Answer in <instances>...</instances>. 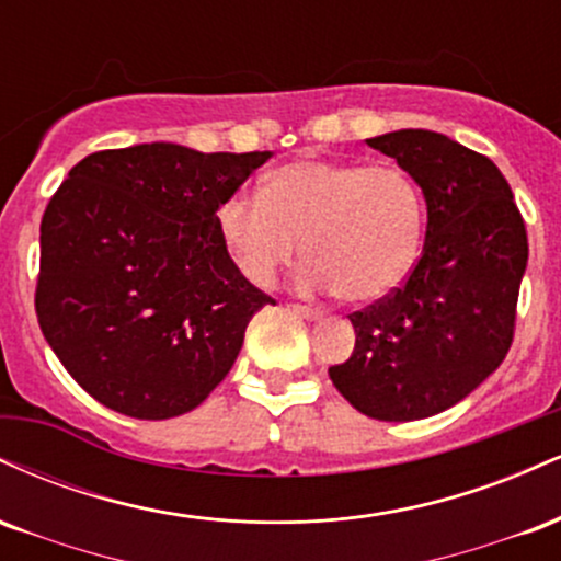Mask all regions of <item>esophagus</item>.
Listing matches in <instances>:
<instances>
[{
	"mask_svg": "<svg viewBox=\"0 0 561 561\" xmlns=\"http://www.w3.org/2000/svg\"><path fill=\"white\" fill-rule=\"evenodd\" d=\"M289 311L298 313V317H300V319H306V321H319L321 317H324V311H321V308L300 306V302H293V306H289Z\"/></svg>",
	"mask_w": 561,
	"mask_h": 561,
	"instance_id": "1",
	"label": "esophagus"
}]
</instances>
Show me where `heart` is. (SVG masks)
I'll return each instance as SVG.
<instances>
[{
  "label": "heart",
  "instance_id": "obj_1",
  "mask_svg": "<svg viewBox=\"0 0 561 561\" xmlns=\"http://www.w3.org/2000/svg\"><path fill=\"white\" fill-rule=\"evenodd\" d=\"M216 227L250 285L272 287L302 253L306 289H337L347 302L388 298L422 248L424 199L396 163L300 158L261 182V195L234 192Z\"/></svg>",
  "mask_w": 561,
  "mask_h": 561
}]
</instances>
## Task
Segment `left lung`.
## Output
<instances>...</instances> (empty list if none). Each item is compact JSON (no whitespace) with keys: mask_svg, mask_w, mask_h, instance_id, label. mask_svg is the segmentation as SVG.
<instances>
[{"mask_svg":"<svg viewBox=\"0 0 561 561\" xmlns=\"http://www.w3.org/2000/svg\"><path fill=\"white\" fill-rule=\"evenodd\" d=\"M366 145L420 186L427 231L403 287L351 313L356 347L330 379L371 420H427L504 362L527 266L525 221L493 160L446 134L401 128Z\"/></svg>","mask_w":561,"mask_h":561,"instance_id":"left-lung-1","label":"left lung"}]
</instances>
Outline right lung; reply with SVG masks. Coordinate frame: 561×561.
Returning <instances> with one entry per match:
<instances>
[{
    "instance_id": "add662e5",
    "label": "right lung",
    "mask_w": 561,
    "mask_h": 561,
    "mask_svg": "<svg viewBox=\"0 0 561 561\" xmlns=\"http://www.w3.org/2000/svg\"><path fill=\"white\" fill-rule=\"evenodd\" d=\"M272 156L152 141L70 169L42 218L36 317L102 405L171 420L229 375L274 300L234 268L216 210Z\"/></svg>"
}]
</instances>
